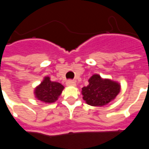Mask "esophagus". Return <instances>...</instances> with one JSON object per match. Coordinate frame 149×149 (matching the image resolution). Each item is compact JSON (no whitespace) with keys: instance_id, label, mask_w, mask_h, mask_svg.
I'll list each match as a JSON object with an SVG mask.
<instances>
[{"instance_id":"obj_1","label":"esophagus","mask_w":149,"mask_h":149,"mask_svg":"<svg viewBox=\"0 0 149 149\" xmlns=\"http://www.w3.org/2000/svg\"><path fill=\"white\" fill-rule=\"evenodd\" d=\"M66 84L68 85V86H76V82L74 81H71V80H69L66 82Z\"/></svg>"}]
</instances>
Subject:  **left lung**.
<instances>
[{"label": "left lung", "mask_w": 149, "mask_h": 149, "mask_svg": "<svg viewBox=\"0 0 149 149\" xmlns=\"http://www.w3.org/2000/svg\"><path fill=\"white\" fill-rule=\"evenodd\" d=\"M120 91V84L118 82L94 74L88 79L87 86L82 88L81 93L88 104L101 107L114 100Z\"/></svg>", "instance_id": "1"}]
</instances>
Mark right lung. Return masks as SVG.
<instances>
[{"label":"right lung","mask_w":149,"mask_h":149,"mask_svg":"<svg viewBox=\"0 0 149 149\" xmlns=\"http://www.w3.org/2000/svg\"><path fill=\"white\" fill-rule=\"evenodd\" d=\"M64 88L59 82L52 81L49 77H45L42 82L35 88L34 95L37 100L44 103H53L57 100Z\"/></svg>","instance_id":"obj_1"}]
</instances>
